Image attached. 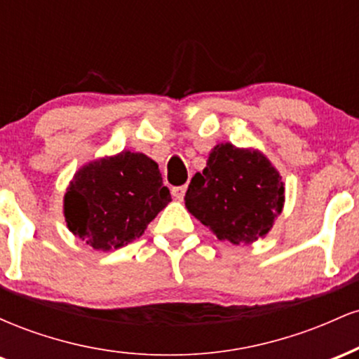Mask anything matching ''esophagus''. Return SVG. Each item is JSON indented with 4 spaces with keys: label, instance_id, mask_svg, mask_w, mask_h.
Returning a JSON list of instances; mask_svg holds the SVG:
<instances>
[{
    "label": "esophagus",
    "instance_id": "34e87169",
    "mask_svg": "<svg viewBox=\"0 0 359 359\" xmlns=\"http://www.w3.org/2000/svg\"><path fill=\"white\" fill-rule=\"evenodd\" d=\"M185 191H187V185H180V187H174V189H172V194H174L175 199L182 201L184 196H185Z\"/></svg>",
    "mask_w": 359,
    "mask_h": 359
}]
</instances>
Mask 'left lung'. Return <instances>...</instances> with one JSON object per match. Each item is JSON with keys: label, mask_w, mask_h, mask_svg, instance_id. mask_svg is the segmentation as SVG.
<instances>
[{"label": "left lung", "mask_w": 359, "mask_h": 359, "mask_svg": "<svg viewBox=\"0 0 359 359\" xmlns=\"http://www.w3.org/2000/svg\"><path fill=\"white\" fill-rule=\"evenodd\" d=\"M185 208L196 219L233 245L265 238L285 204L282 175L257 148L219 143L203 172L185 192Z\"/></svg>", "instance_id": "8db88e82"}]
</instances>
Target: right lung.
Here are the masks:
<instances>
[{"label":"right lung","mask_w":359,"mask_h":359,"mask_svg":"<svg viewBox=\"0 0 359 359\" xmlns=\"http://www.w3.org/2000/svg\"><path fill=\"white\" fill-rule=\"evenodd\" d=\"M170 201L158 163L123 150L74 174L64 196V217L74 236L94 250L109 251L142 236Z\"/></svg>","instance_id":"1"}]
</instances>
